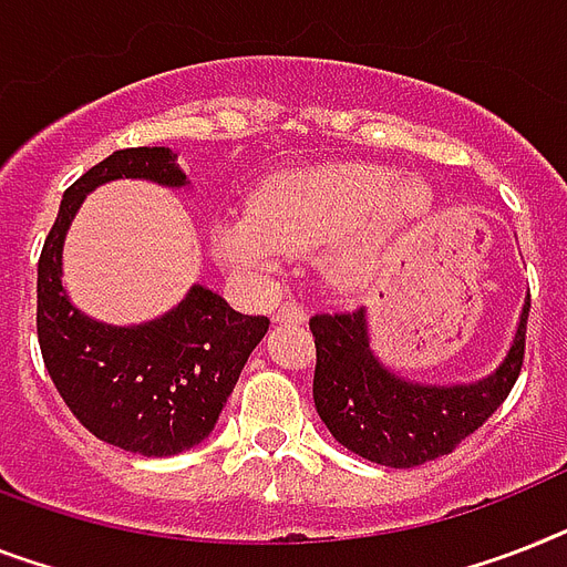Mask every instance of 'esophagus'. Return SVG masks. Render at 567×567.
Instances as JSON below:
<instances>
[{"label": "esophagus", "mask_w": 567, "mask_h": 567, "mask_svg": "<svg viewBox=\"0 0 567 567\" xmlns=\"http://www.w3.org/2000/svg\"><path fill=\"white\" fill-rule=\"evenodd\" d=\"M274 320L276 323H302V320H306V311H302V306L293 302V299H285L282 306L274 308Z\"/></svg>", "instance_id": "obj_1"}]
</instances>
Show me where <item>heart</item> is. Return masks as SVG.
<instances>
[{
    "instance_id": "b5f03b06",
    "label": "heart",
    "mask_w": 567,
    "mask_h": 567,
    "mask_svg": "<svg viewBox=\"0 0 567 567\" xmlns=\"http://www.w3.org/2000/svg\"><path fill=\"white\" fill-rule=\"evenodd\" d=\"M431 206L427 188L399 179L384 165H320L268 179L250 212L218 218L209 229L220 265L247 276L279 268L285 252L326 247V276L355 291L375 268L393 233L419 220Z\"/></svg>"
}]
</instances>
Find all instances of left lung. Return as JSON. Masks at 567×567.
<instances>
[{"mask_svg": "<svg viewBox=\"0 0 567 567\" xmlns=\"http://www.w3.org/2000/svg\"><path fill=\"white\" fill-rule=\"evenodd\" d=\"M530 291L504 361L466 384H425L390 370L372 352L367 308L311 317L315 404L340 445L390 468H413L457 449L498 411L524 361Z\"/></svg>", "mask_w": 567, "mask_h": 567, "instance_id": "8db88e82", "label": "left lung"}]
</instances>
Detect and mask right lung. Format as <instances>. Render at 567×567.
I'll list each match as a JSON object with an SVG mask.
<instances>
[{"label": "right lung", "mask_w": 567, "mask_h": 567, "mask_svg": "<svg viewBox=\"0 0 567 567\" xmlns=\"http://www.w3.org/2000/svg\"><path fill=\"white\" fill-rule=\"evenodd\" d=\"M113 179L188 186L172 148L113 151L75 179L37 265V338L54 388L90 434L142 457H172L212 434L270 320L241 315L204 285L148 323L84 315L63 291V241L84 197Z\"/></svg>", "instance_id": "add662e5"}]
</instances>
